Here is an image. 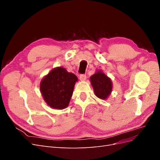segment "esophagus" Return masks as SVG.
Returning a JSON list of instances; mask_svg holds the SVG:
<instances>
[{
    "instance_id": "1",
    "label": "esophagus",
    "mask_w": 160,
    "mask_h": 160,
    "mask_svg": "<svg viewBox=\"0 0 160 160\" xmlns=\"http://www.w3.org/2000/svg\"><path fill=\"white\" fill-rule=\"evenodd\" d=\"M79 79L81 81H85L86 79V75L85 74H80Z\"/></svg>"
}]
</instances>
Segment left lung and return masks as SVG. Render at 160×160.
<instances>
[{"mask_svg":"<svg viewBox=\"0 0 160 160\" xmlns=\"http://www.w3.org/2000/svg\"><path fill=\"white\" fill-rule=\"evenodd\" d=\"M90 79L96 96L102 99H107L112 89V83L109 77L99 71L92 75Z\"/></svg>","mask_w":160,"mask_h":160,"instance_id":"left-lung-1","label":"left lung"}]
</instances>
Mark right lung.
<instances>
[{
  "label": "right lung",
  "mask_w": 160,
  "mask_h": 160,
  "mask_svg": "<svg viewBox=\"0 0 160 160\" xmlns=\"http://www.w3.org/2000/svg\"><path fill=\"white\" fill-rule=\"evenodd\" d=\"M77 77L62 67L53 69L43 78L40 89L45 102L54 109L68 106Z\"/></svg>",
  "instance_id": "obj_1"
}]
</instances>
